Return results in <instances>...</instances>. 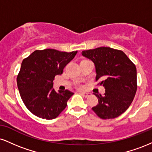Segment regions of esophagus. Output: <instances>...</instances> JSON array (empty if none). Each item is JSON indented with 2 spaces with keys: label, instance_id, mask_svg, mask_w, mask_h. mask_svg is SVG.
I'll return each mask as SVG.
<instances>
[{
  "label": "esophagus",
  "instance_id": "obj_1",
  "mask_svg": "<svg viewBox=\"0 0 152 152\" xmlns=\"http://www.w3.org/2000/svg\"><path fill=\"white\" fill-rule=\"evenodd\" d=\"M80 94H81V95H82L83 96H84V97H88V96H90L89 93H85V92H81Z\"/></svg>",
  "mask_w": 152,
  "mask_h": 152
}]
</instances>
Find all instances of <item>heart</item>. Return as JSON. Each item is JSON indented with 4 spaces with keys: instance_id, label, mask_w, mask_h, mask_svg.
I'll use <instances>...</instances> for the list:
<instances>
[{
    "instance_id": "obj_1",
    "label": "heart",
    "mask_w": 152,
    "mask_h": 152,
    "mask_svg": "<svg viewBox=\"0 0 152 152\" xmlns=\"http://www.w3.org/2000/svg\"><path fill=\"white\" fill-rule=\"evenodd\" d=\"M80 88H81V86H80Z\"/></svg>"
}]
</instances>
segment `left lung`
<instances>
[{"instance_id": "obj_1", "label": "left lung", "mask_w": 152, "mask_h": 152, "mask_svg": "<svg viewBox=\"0 0 152 152\" xmlns=\"http://www.w3.org/2000/svg\"><path fill=\"white\" fill-rule=\"evenodd\" d=\"M96 67V81L104 86L103 96L94 94L99 103L92 110L99 118L110 119L119 116L133 102L137 90V68L121 50L99 47L82 51Z\"/></svg>"}]
</instances>
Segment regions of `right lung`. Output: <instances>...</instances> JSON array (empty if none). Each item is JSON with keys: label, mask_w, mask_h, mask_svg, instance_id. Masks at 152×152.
<instances>
[{"label": "right lung", "mask_w": 152, "mask_h": 152, "mask_svg": "<svg viewBox=\"0 0 152 152\" xmlns=\"http://www.w3.org/2000/svg\"><path fill=\"white\" fill-rule=\"evenodd\" d=\"M77 52L36 50L23 60L17 85L24 104L35 116L53 119L66 109L74 93L69 90L56 92L53 88V81L56 75L63 74Z\"/></svg>", "instance_id": "1"}]
</instances>
